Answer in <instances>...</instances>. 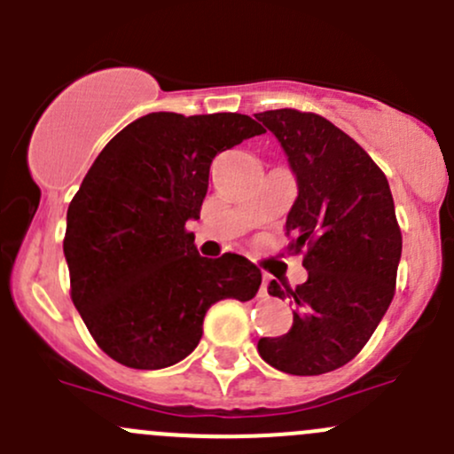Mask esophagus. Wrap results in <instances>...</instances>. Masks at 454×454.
<instances>
[{
	"instance_id": "esophagus-1",
	"label": "esophagus",
	"mask_w": 454,
	"mask_h": 454,
	"mask_svg": "<svg viewBox=\"0 0 454 454\" xmlns=\"http://www.w3.org/2000/svg\"><path fill=\"white\" fill-rule=\"evenodd\" d=\"M261 296H268V277H263L261 281Z\"/></svg>"
}]
</instances>
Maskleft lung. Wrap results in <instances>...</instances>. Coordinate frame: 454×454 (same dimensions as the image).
I'll return each instance as SVG.
<instances>
[{"label":"left lung","instance_id":"left-lung-1","mask_svg":"<svg viewBox=\"0 0 454 454\" xmlns=\"http://www.w3.org/2000/svg\"><path fill=\"white\" fill-rule=\"evenodd\" d=\"M287 153L299 198L287 213L290 254H303L308 281L268 292L294 299V323L261 338V358L292 375L345 367L363 351L395 294L402 231L387 176L327 118L299 109L254 114Z\"/></svg>","mask_w":454,"mask_h":454}]
</instances>
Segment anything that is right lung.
I'll return each mask as SVG.
<instances>
[{
	"instance_id": "right-lung-1",
	"label": "right lung",
	"mask_w": 454,
	"mask_h": 454,
	"mask_svg": "<svg viewBox=\"0 0 454 454\" xmlns=\"http://www.w3.org/2000/svg\"><path fill=\"white\" fill-rule=\"evenodd\" d=\"M244 114L155 112L107 142L67 208L70 296L96 345L131 369H164L198 347L222 299L250 301L261 270L241 254L200 256V217L219 151L263 134Z\"/></svg>"
}]
</instances>
